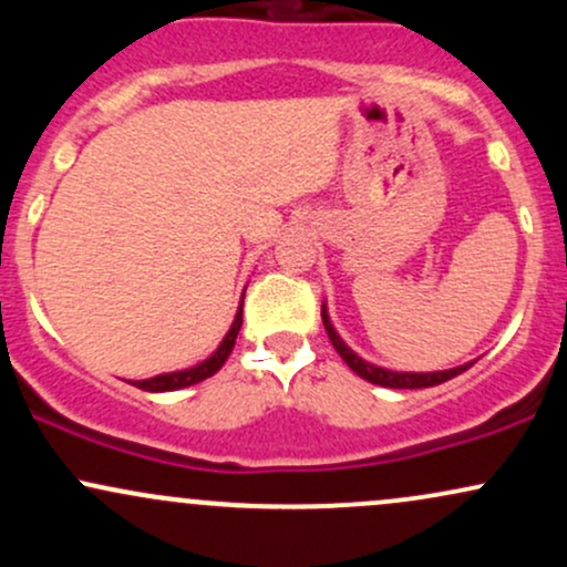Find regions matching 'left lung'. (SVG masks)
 <instances>
[{"mask_svg":"<svg viewBox=\"0 0 567 567\" xmlns=\"http://www.w3.org/2000/svg\"><path fill=\"white\" fill-rule=\"evenodd\" d=\"M322 322H324V330H328L330 343H333L338 354H341V360L347 362V365L354 370V373L360 375V379H365L370 383H379V386H389V389H426V386H437V383L451 381V379H455V375H461V373H464V370L472 368V362H466V365H458V368H451V370H437V373H396V370L370 365V362L362 360V357H357L354 351H351L347 343L341 341V336L336 333L333 322H330L328 306H324V303H322Z\"/></svg>","mask_w":567,"mask_h":567,"instance_id":"8db88e82","label":"left lung"}]
</instances>
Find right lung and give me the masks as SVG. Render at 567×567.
I'll use <instances>...</instances> for the list:
<instances>
[{
  "label": "right lung",
  "instance_id": "1",
  "mask_svg": "<svg viewBox=\"0 0 567 567\" xmlns=\"http://www.w3.org/2000/svg\"><path fill=\"white\" fill-rule=\"evenodd\" d=\"M239 328H243V303H239L237 317H234L229 333L224 336L220 347L213 351V354L207 357V360H202L199 365H194V368L175 370V373H162V375H154V379L133 381V386L143 389V392H173V389H186V386H192V383H199V381L210 379V375L218 373V370L224 368V362L229 360V354H231V349H234V341H237Z\"/></svg>",
  "mask_w": 567,
  "mask_h": 567
}]
</instances>
